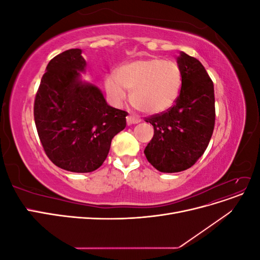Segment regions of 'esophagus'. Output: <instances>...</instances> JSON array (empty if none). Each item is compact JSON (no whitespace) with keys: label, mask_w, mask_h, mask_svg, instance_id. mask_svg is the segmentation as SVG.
<instances>
[{"label":"esophagus","mask_w":260,"mask_h":260,"mask_svg":"<svg viewBox=\"0 0 260 260\" xmlns=\"http://www.w3.org/2000/svg\"><path fill=\"white\" fill-rule=\"evenodd\" d=\"M141 121L140 117L138 116H135V115H129L127 117V123L128 124H136V123H139Z\"/></svg>","instance_id":"obj_1"}]
</instances>
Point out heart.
<instances>
[{"mask_svg":"<svg viewBox=\"0 0 260 260\" xmlns=\"http://www.w3.org/2000/svg\"><path fill=\"white\" fill-rule=\"evenodd\" d=\"M182 74L176 61L153 57L127 62L105 78V90L114 104L120 105L132 90L135 105L147 114L166 112L176 103Z\"/></svg>","mask_w":260,"mask_h":260,"instance_id":"obj_1","label":"heart"}]
</instances>
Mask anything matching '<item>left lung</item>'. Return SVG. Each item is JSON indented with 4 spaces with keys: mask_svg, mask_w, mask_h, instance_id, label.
<instances>
[{
    "mask_svg": "<svg viewBox=\"0 0 260 260\" xmlns=\"http://www.w3.org/2000/svg\"><path fill=\"white\" fill-rule=\"evenodd\" d=\"M177 62L182 86L175 105L146 118L154 137L144 149L147 160L160 172L186 170L205 152L215 127L214 83L199 59L180 52Z\"/></svg>",
    "mask_w": 260,
    "mask_h": 260,
    "instance_id": "8db88e82",
    "label": "left lung"
}]
</instances>
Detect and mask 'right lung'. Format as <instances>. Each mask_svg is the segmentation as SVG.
Instances as JSON below:
<instances>
[{"label": "right lung", "mask_w": 260, "mask_h": 260, "mask_svg": "<svg viewBox=\"0 0 260 260\" xmlns=\"http://www.w3.org/2000/svg\"><path fill=\"white\" fill-rule=\"evenodd\" d=\"M80 49L50 60L35 100V122L45 154L57 167L91 172L102 166L113 138L125 128L127 112L107 104L103 93L83 81Z\"/></svg>", "instance_id": "right-lung-1"}]
</instances>
